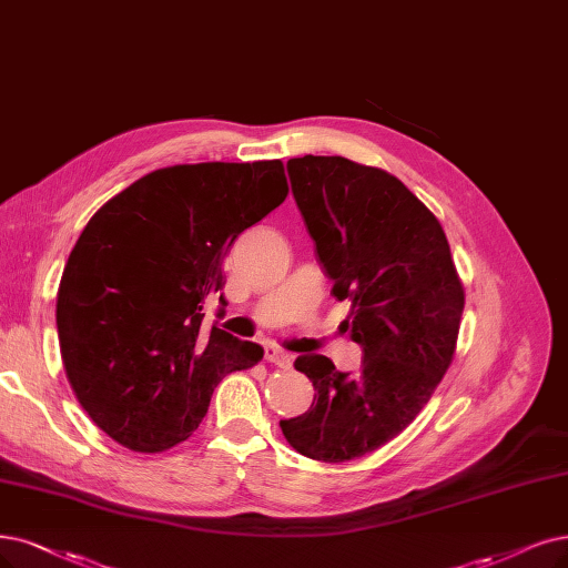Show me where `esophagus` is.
I'll return each mask as SVG.
<instances>
[{
	"label": "esophagus",
	"mask_w": 568,
	"mask_h": 568,
	"mask_svg": "<svg viewBox=\"0 0 568 568\" xmlns=\"http://www.w3.org/2000/svg\"><path fill=\"white\" fill-rule=\"evenodd\" d=\"M264 358H266V363H273V365H278V367H290L292 365V355L287 351L278 348V346H266L264 348Z\"/></svg>",
	"instance_id": "1"
}]
</instances>
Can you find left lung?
I'll return each instance as SVG.
<instances>
[{"mask_svg": "<svg viewBox=\"0 0 568 568\" xmlns=\"http://www.w3.org/2000/svg\"><path fill=\"white\" fill-rule=\"evenodd\" d=\"M287 175L332 295L351 302L342 325L363 365L348 374L325 355H300L295 369L316 395L281 428L300 454L344 464L386 445L426 407L454 358L464 285L443 226L397 178L313 154L290 159Z\"/></svg>", "mask_w": 568, "mask_h": 568, "instance_id": "obj_1", "label": "left lung"}]
</instances>
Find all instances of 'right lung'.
<instances>
[{
    "label": "right lung",
    "mask_w": 568,
    "mask_h": 568,
    "mask_svg": "<svg viewBox=\"0 0 568 568\" xmlns=\"http://www.w3.org/2000/svg\"><path fill=\"white\" fill-rule=\"evenodd\" d=\"M287 196L281 161L196 163L140 178L91 217L62 271L55 325L62 365L93 424L133 452L192 435L229 372L264 348L213 323L222 260Z\"/></svg>",
    "instance_id": "1"
}]
</instances>
